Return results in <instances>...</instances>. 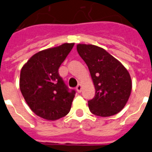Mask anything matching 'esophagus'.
Segmentation results:
<instances>
[{"label":"esophagus","mask_w":152,"mask_h":152,"mask_svg":"<svg viewBox=\"0 0 152 152\" xmlns=\"http://www.w3.org/2000/svg\"><path fill=\"white\" fill-rule=\"evenodd\" d=\"M76 91L78 92V93H80L81 91H82V85L79 84L77 87H76Z\"/></svg>","instance_id":"1"}]
</instances>
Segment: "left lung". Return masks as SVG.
Here are the masks:
<instances>
[{"label": "left lung", "mask_w": 152, "mask_h": 152, "mask_svg": "<svg viewBox=\"0 0 152 152\" xmlns=\"http://www.w3.org/2000/svg\"><path fill=\"white\" fill-rule=\"evenodd\" d=\"M76 49L87 64L95 87V96L88 101L91 113L102 117L117 114L131 93V78L126 69L100 47L80 44Z\"/></svg>", "instance_id": "8db88e82"}]
</instances>
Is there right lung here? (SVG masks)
Here are the masks:
<instances>
[{
	"instance_id": "1",
	"label": "right lung",
	"mask_w": 152,
	"mask_h": 152,
	"mask_svg": "<svg viewBox=\"0 0 152 152\" xmlns=\"http://www.w3.org/2000/svg\"><path fill=\"white\" fill-rule=\"evenodd\" d=\"M73 46V43H66L39 51L21 69L22 94L30 109L43 119L56 120L71 109L76 91H69L58 69Z\"/></svg>"
}]
</instances>
